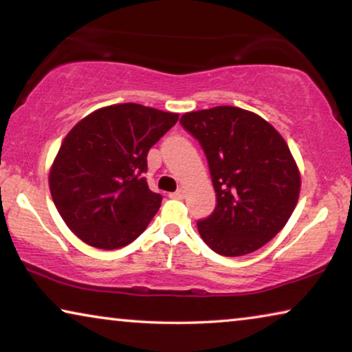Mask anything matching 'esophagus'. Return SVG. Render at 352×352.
<instances>
[{"label": "esophagus", "instance_id": "esophagus-1", "mask_svg": "<svg viewBox=\"0 0 352 352\" xmlns=\"http://www.w3.org/2000/svg\"><path fill=\"white\" fill-rule=\"evenodd\" d=\"M184 197V192L182 189H178V190H175V192H172L170 194V199H177V200H182Z\"/></svg>", "mask_w": 352, "mask_h": 352}]
</instances>
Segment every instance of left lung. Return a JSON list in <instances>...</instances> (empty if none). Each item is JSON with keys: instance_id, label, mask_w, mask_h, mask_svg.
<instances>
[{"instance_id": "obj_1", "label": "left lung", "mask_w": 352, "mask_h": 352, "mask_svg": "<svg viewBox=\"0 0 352 352\" xmlns=\"http://www.w3.org/2000/svg\"><path fill=\"white\" fill-rule=\"evenodd\" d=\"M182 126L204 147L217 206L197 222L201 239L222 256L248 254L287 223L301 175L287 142L264 118L220 105L184 113Z\"/></svg>"}]
</instances>
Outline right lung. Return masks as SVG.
I'll list each match as a JSON object with an SVG mask.
<instances>
[{"label":"right lung","mask_w":352,"mask_h":352,"mask_svg":"<svg viewBox=\"0 0 352 352\" xmlns=\"http://www.w3.org/2000/svg\"><path fill=\"white\" fill-rule=\"evenodd\" d=\"M177 121L178 113L127 102L94 110L69 130L47 182L58 214L80 241L116 250L146 230L163 200L142 177L147 152Z\"/></svg>","instance_id":"1"}]
</instances>
